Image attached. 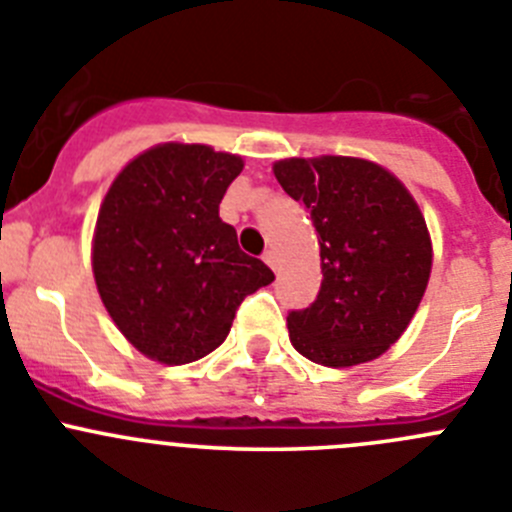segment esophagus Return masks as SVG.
<instances>
[{
	"mask_svg": "<svg viewBox=\"0 0 512 512\" xmlns=\"http://www.w3.org/2000/svg\"><path fill=\"white\" fill-rule=\"evenodd\" d=\"M262 260H265L267 265L272 267V270L278 267V257H275V252H272V250H265V255H262Z\"/></svg>",
	"mask_w": 512,
	"mask_h": 512,
	"instance_id": "34e87169",
	"label": "esophagus"
}]
</instances>
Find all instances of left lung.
<instances>
[{
    "label": "left lung",
    "mask_w": 512,
    "mask_h": 512,
    "mask_svg": "<svg viewBox=\"0 0 512 512\" xmlns=\"http://www.w3.org/2000/svg\"><path fill=\"white\" fill-rule=\"evenodd\" d=\"M275 176L310 214L321 245V290L308 308L288 313L290 343L333 369L381 356L407 331L432 270L417 202L364 159H285Z\"/></svg>",
    "instance_id": "left-lung-1"
}]
</instances>
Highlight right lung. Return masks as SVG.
<instances>
[{"instance_id": "add662e5", "label": "right lung", "mask_w": 512, "mask_h": 512, "mask_svg": "<svg viewBox=\"0 0 512 512\" xmlns=\"http://www.w3.org/2000/svg\"><path fill=\"white\" fill-rule=\"evenodd\" d=\"M242 159L164 143L116 176L93 242L95 285L123 336L161 364H191L227 338L247 295L275 280L219 219Z\"/></svg>"}]
</instances>
